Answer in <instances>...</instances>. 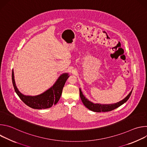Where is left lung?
I'll list each match as a JSON object with an SVG mask.
<instances>
[{"label": "left lung", "mask_w": 147, "mask_h": 147, "mask_svg": "<svg viewBox=\"0 0 147 147\" xmlns=\"http://www.w3.org/2000/svg\"><path fill=\"white\" fill-rule=\"evenodd\" d=\"M133 91V90H132ZM132 91L129 93V94L125 97L124 99L116 103L113 104H109V105H101L99 103H94L90 100H88L83 95L81 89L80 88V96L81 98V99L82 102V103L84 105V106L87 108L88 109L93 111V112H109L111 111L120 106H121V105H123L124 103H125L127 100L129 99Z\"/></svg>", "instance_id": "left-lung-1"}]
</instances>
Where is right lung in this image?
I'll list each match as a JSON object with an SVG mask.
<instances>
[{
    "label": "right lung",
    "instance_id": "add662e5",
    "mask_svg": "<svg viewBox=\"0 0 147 147\" xmlns=\"http://www.w3.org/2000/svg\"><path fill=\"white\" fill-rule=\"evenodd\" d=\"M68 77L67 73L63 74L59 77L55 84L44 93L37 96H26L18 90L14 79V72L13 70L12 71V82L15 92L26 105L36 109L49 108L53 105L56 104L61 96L63 88Z\"/></svg>",
    "mask_w": 147,
    "mask_h": 147
}]
</instances>
